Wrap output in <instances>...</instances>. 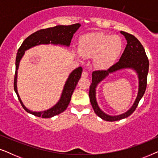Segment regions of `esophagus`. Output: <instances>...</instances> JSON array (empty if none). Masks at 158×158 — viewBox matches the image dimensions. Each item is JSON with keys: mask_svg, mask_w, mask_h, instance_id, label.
Returning <instances> with one entry per match:
<instances>
[{"mask_svg": "<svg viewBox=\"0 0 158 158\" xmlns=\"http://www.w3.org/2000/svg\"><path fill=\"white\" fill-rule=\"evenodd\" d=\"M82 77H84V78H86V77H88V73L87 71H83V73H82Z\"/></svg>", "mask_w": 158, "mask_h": 158, "instance_id": "1", "label": "esophagus"}]
</instances>
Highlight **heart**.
<instances>
[{
	"label": "heart",
	"instance_id": "heart-1",
	"mask_svg": "<svg viewBox=\"0 0 158 158\" xmlns=\"http://www.w3.org/2000/svg\"><path fill=\"white\" fill-rule=\"evenodd\" d=\"M77 50L83 57H94L97 68L107 70L115 63L121 55L122 42L116 35L103 32L91 33L82 36Z\"/></svg>",
	"mask_w": 158,
	"mask_h": 158
}]
</instances>
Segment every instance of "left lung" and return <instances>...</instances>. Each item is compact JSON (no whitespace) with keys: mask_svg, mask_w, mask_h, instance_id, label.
<instances>
[{"mask_svg":"<svg viewBox=\"0 0 158 158\" xmlns=\"http://www.w3.org/2000/svg\"><path fill=\"white\" fill-rule=\"evenodd\" d=\"M120 33L124 36L127 41V44L123 52L119 61L112 65L107 70H96L92 73V83L90 85L89 98L94 112L99 117L105 121L115 122L122 118L128 117L137 107L140 99L142 98L145 92L148 81V74L149 70V60L147 57L143 46L135 36L127 33L125 31H120ZM131 68L133 69L138 73L139 78V89L138 96L134 104L131 109L125 113L118 116L112 117L105 114L101 111L96 101L95 88L98 84L105 78L110 73L122 69Z\"/></svg>","mask_w":158,"mask_h":158,"instance_id":"1","label":"left lung"}]
</instances>
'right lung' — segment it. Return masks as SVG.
Returning a JSON list of instances; mask_svg holds the SVG:
<instances>
[{
	"mask_svg": "<svg viewBox=\"0 0 158 158\" xmlns=\"http://www.w3.org/2000/svg\"><path fill=\"white\" fill-rule=\"evenodd\" d=\"M81 26V25L80 23H75V24L69 26L59 25L56 26L55 27L39 30V31L34 32L28 36L23 41L21 47H19L16 58V72H15L14 75V87L21 106L28 113L33 114V115L38 116V117L51 118L63 112L67 109L70 102L71 96H72L73 91H74L75 88L78 83V81L81 78L83 68L81 67H78L70 73L65 84H64L61 97H60V99L57 104L52 107L51 109L44 111H31L23 105L18 94V90H17L16 82L17 73H18L17 70H18L19 66V62H20V60L24 54V52L31 48V47L40 44H53L64 45V46L68 47L70 44L73 34L75 33V31L79 29Z\"/></svg>",
	"mask_w": 158,
	"mask_h": 158,
	"instance_id": "right-lung-1",
	"label": "right lung"
}]
</instances>
